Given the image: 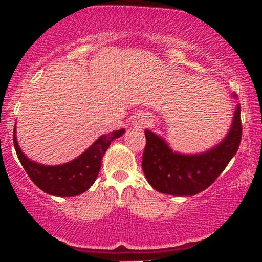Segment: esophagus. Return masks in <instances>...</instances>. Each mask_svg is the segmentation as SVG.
<instances>
[{"label": "esophagus", "mask_w": 262, "mask_h": 262, "mask_svg": "<svg viewBox=\"0 0 262 262\" xmlns=\"http://www.w3.org/2000/svg\"><path fill=\"white\" fill-rule=\"evenodd\" d=\"M146 124H148V117H146L145 114L139 113V114H137V116H134V118H133L134 128H137V129L145 128Z\"/></svg>", "instance_id": "obj_1"}]
</instances>
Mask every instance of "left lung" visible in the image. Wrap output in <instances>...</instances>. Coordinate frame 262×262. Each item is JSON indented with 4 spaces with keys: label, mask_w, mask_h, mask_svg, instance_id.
I'll use <instances>...</instances> for the list:
<instances>
[{
    "label": "left lung",
    "mask_w": 262,
    "mask_h": 262,
    "mask_svg": "<svg viewBox=\"0 0 262 262\" xmlns=\"http://www.w3.org/2000/svg\"><path fill=\"white\" fill-rule=\"evenodd\" d=\"M145 138L141 166L151 187L171 196H194L208 188L236 154L242 140L240 106L234 111L224 139L204 152L173 151L165 139L149 129H145Z\"/></svg>",
    "instance_id": "left-lung-1"
}]
</instances>
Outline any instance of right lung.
<instances>
[{
  "label": "right lung",
  "mask_w": 262,
  "mask_h": 262,
  "mask_svg": "<svg viewBox=\"0 0 262 262\" xmlns=\"http://www.w3.org/2000/svg\"><path fill=\"white\" fill-rule=\"evenodd\" d=\"M125 133L124 129L103 134L74 160L61 165H41L23 154L18 145L16 127L13 130V144L23 169L31 180L45 193L59 197H71L83 193L97 179L101 162L108 146L117 138Z\"/></svg>",
  "instance_id": "obj_1"
}]
</instances>
